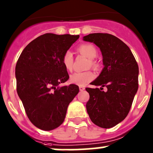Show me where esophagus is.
Masks as SVG:
<instances>
[{
	"mask_svg": "<svg viewBox=\"0 0 153 153\" xmlns=\"http://www.w3.org/2000/svg\"><path fill=\"white\" fill-rule=\"evenodd\" d=\"M85 89V87H83V86H79V90H80V91H83Z\"/></svg>",
	"mask_w": 153,
	"mask_h": 153,
	"instance_id": "1",
	"label": "esophagus"
}]
</instances>
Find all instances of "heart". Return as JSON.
Here are the masks:
<instances>
[{"instance_id":"b5f03b06","label":"heart","mask_w":153,"mask_h":153,"mask_svg":"<svg viewBox=\"0 0 153 153\" xmlns=\"http://www.w3.org/2000/svg\"><path fill=\"white\" fill-rule=\"evenodd\" d=\"M78 51L82 55H85L89 59H91V66L94 68H97L98 64L94 60L97 56V50L96 47L91 44H83L80 45L78 48ZM62 62L63 66L65 67L67 71H72L73 68V55L70 51H65L62 58ZM95 78V74L91 71H86V72H75L72 75H70L69 81L71 83L75 85L83 86L85 85L89 81H92Z\"/></svg>"}]
</instances>
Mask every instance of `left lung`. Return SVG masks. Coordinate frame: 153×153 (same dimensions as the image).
<instances>
[{"mask_svg": "<svg viewBox=\"0 0 153 153\" xmlns=\"http://www.w3.org/2000/svg\"><path fill=\"white\" fill-rule=\"evenodd\" d=\"M100 49L104 68L91 82L99 88H87L90 99L87 112L94 124L110 128L128 115L138 90L139 68L130 48L122 41L107 33H93L83 38ZM107 88L105 92L102 87Z\"/></svg>", "mask_w": 153, "mask_h": 153, "instance_id": "8db88e82", "label": "left lung"}]
</instances>
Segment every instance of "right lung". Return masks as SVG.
Masks as SVG:
<instances>
[{"instance_id":"obj_1","label":"right lung","mask_w":153,"mask_h":153,"mask_svg":"<svg viewBox=\"0 0 153 153\" xmlns=\"http://www.w3.org/2000/svg\"><path fill=\"white\" fill-rule=\"evenodd\" d=\"M79 35L47 33L29 43L16 65V91L28 119L43 131L62 125L76 85L59 87L69 78L62 58Z\"/></svg>"}]
</instances>
